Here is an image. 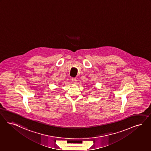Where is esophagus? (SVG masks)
Returning a JSON list of instances; mask_svg holds the SVG:
<instances>
[{
    "mask_svg": "<svg viewBox=\"0 0 151 151\" xmlns=\"http://www.w3.org/2000/svg\"><path fill=\"white\" fill-rule=\"evenodd\" d=\"M71 80H72L73 83H75L76 82V78H71Z\"/></svg>",
    "mask_w": 151,
    "mask_h": 151,
    "instance_id": "obj_1",
    "label": "esophagus"
}]
</instances>
